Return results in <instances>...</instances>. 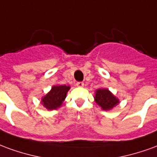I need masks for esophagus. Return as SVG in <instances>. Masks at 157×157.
Masks as SVG:
<instances>
[{"mask_svg":"<svg viewBox=\"0 0 157 157\" xmlns=\"http://www.w3.org/2000/svg\"><path fill=\"white\" fill-rule=\"evenodd\" d=\"M76 86H78V87H83L84 86V83L83 82H77L76 83Z\"/></svg>","mask_w":157,"mask_h":157,"instance_id":"34e87169","label":"esophagus"}]
</instances>
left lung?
I'll return each instance as SVG.
<instances>
[{
  "mask_svg": "<svg viewBox=\"0 0 157 157\" xmlns=\"http://www.w3.org/2000/svg\"><path fill=\"white\" fill-rule=\"evenodd\" d=\"M94 101L102 108V110L109 111L119 103V99L116 98L112 92L107 88H99L95 92Z\"/></svg>",
  "mask_w": 157,
  "mask_h": 157,
  "instance_id": "left-lung-1",
  "label": "left lung"
}]
</instances>
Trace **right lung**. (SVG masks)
Instances as JSON below:
<instances>
[{
	"label": "right lung",
	"mask_w": 157,
	"mask_h": 157,
	"mask_svg": "<svg viewBox=\"0 0 157 157\" xmlns=\"http://www.w3.org/2000/svg\"><path fill=\"white\" fill-rule=\"evenodd\" d=\"M71 89L70 86L55 85L50 91L41 98V104L47 110H55L62 105L66 94Z\"/></svg>",
	"instance_id": "1"
}]
</instances>
